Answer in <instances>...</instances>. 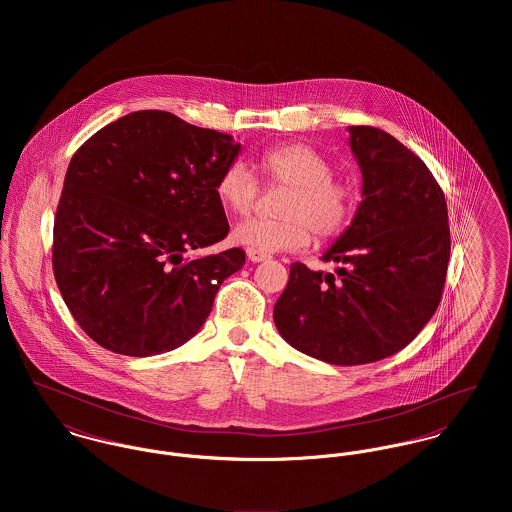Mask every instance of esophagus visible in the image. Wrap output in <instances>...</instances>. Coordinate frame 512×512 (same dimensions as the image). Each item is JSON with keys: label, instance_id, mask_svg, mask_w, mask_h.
<instances>
[{"label": "esophagus", "instance_id": "1", "mask_svg": "<svg viewBox=\"0 0 512 512\" xmlns=\"http://www.w3.org/2000/svg\"><path fill=\"white\" fill-rule=\"evenodd\" d=\"M246 256H248V260H250V262H254V264H258V262H264V260H268V258H270L268 254H264V252H258V250H246Z\"/></svg>", "mask_w": 512, "mask_h": 512}]
</instances>
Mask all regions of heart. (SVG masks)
<instances>
[{
    "label": "heart",
    "instance_id": "b5f03b06",
    "mask_svg": "<svg viewBox=\"0 0 512 512\" xmlns=\"http://www.w3.org/2000/svg\"><path fill=\"white\" fill-rule=\"evenodd\" d=\"M270 185L288 187L282 201V219H250L232 230V242L258 252L299 250L319 238L337 234L351 217V187L331 177L329 159L307 144H282L258 159ZM258 181L242 161L224 167L217 181L220 205L230 215H248L258 197Z\"/></svg>",
    "mask_w": 512,
    "mask_h": 512
}]
</instances>
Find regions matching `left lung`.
I'll list each match as a JSON object with an SVG mask.
<instances>
[{
	"mask_svg": "<svg viewBox=\"0 0 512 512\" xmlns=\"http://www.w3.org/2000/svg\"><path fill=\"white\" fill-rule=\"evenodd\" d=\"M363 173V201L323 254L335 274L295 262L274 305V323L293 349L329 365L386 359L438 309L449 262L447 205L426 163L390 134L349 126Z\"/></svg>",
	"mask_w": 512,
	"mask_h": 512,
	"instance_id": "left-lung-1",
	"label": "left lung"
}]
</instances>
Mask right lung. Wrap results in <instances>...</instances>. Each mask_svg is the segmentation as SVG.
Listing matches in <instances>:
<instances>
[{
  "label": "right lung",
  "instance_id": "1",
  "mask_svg": "<svg viewBox=\"0 0 512 512\" xmlns=\"http://www.w3.org/2000/svg\"><path fill=\"white\" fill-rule=\"evenodd\" d=\"M240 144L171 112H132L88 138L65 175L53 270L84 333L151 357L199 333L246 254L187 256L228 234L217 181Z\"/></svg>",
  "mask_w": 512,
  "mask_h": 512
}]
</instances>
